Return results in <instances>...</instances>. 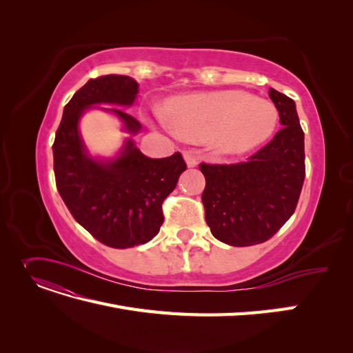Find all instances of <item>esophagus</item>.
<instances>
[{
    "mask_svg": "<svg viewBox=\"0 0 353 353\" xmlns=\"http://www.w3.org/2000/svg\"><path fill=\"white\" fill-rule=\"evenodd\" d=\"M184 159H185V162H187V166H188V168H194V166H197V163H199L197 157L191 154L190 152H184Z\"/></svg>",
    "mask_w": 353,
    "mask_h": 353,
    "instance_id": "1",
    "label": "esophagus"
}]
</instances>
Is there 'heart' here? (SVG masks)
<instances>
[{
    "mask_svg": "<svg viewBox=\"0 0 353 353\" xmlns=\"http://www.w3.org/2000/svg\"><path fill=\"white\" fill-rule=\"evenodd\" d=\"M162 121L191 141H206L222 156H240L268 140L279 112L275 105L252 94L231 90L181 95L165 104Z\"/></svg>",
    "mask_w": 353,
    "mask_h": 353,
    "instance_id": "b5f03b06",
    "label": "heart"
}]
</instances>
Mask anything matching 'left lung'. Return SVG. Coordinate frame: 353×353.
I'll list each match as a JSON object with an SVG mask.
<instances>
[{
    "label": "left lung",
    "mask_w": 353,
    "mask_h": 353,
    "mask_svg": "<svg viewBox=\"0 0 353 353\" xmlns=\"http://www.w3.org/2000/svg\"><path fill=\"white\" fill-rule=\"evenodd\" d=\"M281 130L249 157L232 165L200 163L206 222L219 241L245 248L270 240L290 219L305 181V135L294 101L270 90Z\"/></svg>",
    "instance_id": "left-lung-1"
}]
</instances>
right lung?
Wrapping results in <instances>:
<instances>
[{
  "instance_id": "add662e5",
  "label": "right lung",
  "mask_w": 353,
  "mask_h": 353,
  "mask_svg": "<svg viewBox=\"0 0 353 353\" xmlns=\"http://www.w3.org/2000/svg\"><path fill=\"white\" fill-rule=\"evenodd\" d=\"M138 83L125 74L90 79L65 105L52 144L59 193L72 216L94 239L114 249L150 241L163 223V200L187 169L181 153L163 159L144 156L128 140L112 160L92 159L79 135V119L95 104L131 105ZM104 109V108H101ZM114 113L125 131L138 134L141 123L121 109Z\"/></svg>"
}]
</instances>
